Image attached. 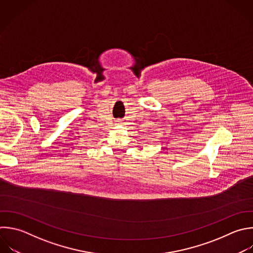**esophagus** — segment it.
Listing matches in <instances>:
<instances>
[{
  "label": "esophagus",
  "instance_id": "obj_1",
  "mask_svg": "<svg viewBox=\"0 0 253 253\" xmlns=\"http://www.w3.org/2000/svg\"><path fill=\"white\" fill-rule=\"evenodd\" d=\"M122 122H123V121H121V120H117V121H116V123H117V124H119V125H120V124H122Z\"/></svg>",
  "mask_w": 253,
  "mask_h": 253
}]
</instances>
